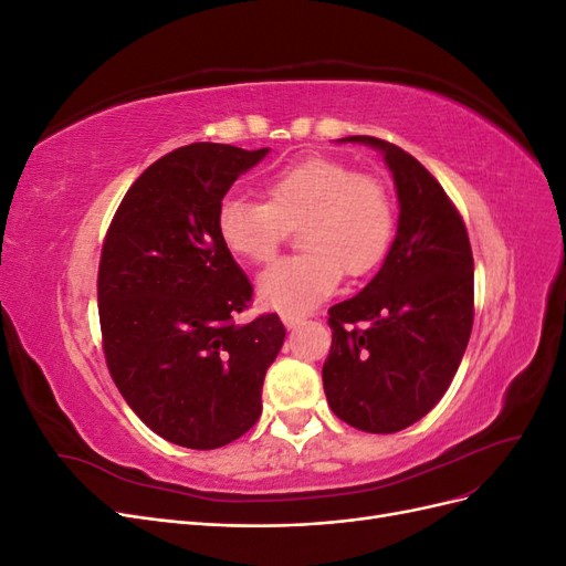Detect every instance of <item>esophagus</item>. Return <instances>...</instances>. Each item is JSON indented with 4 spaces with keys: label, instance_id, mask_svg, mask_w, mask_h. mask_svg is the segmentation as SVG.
I'll return each mask as SVG.
<instances>
[{
    "label": "esophagus",
    "instance_id": "esophagus-1",
    "mask_svg": "<svg viewBox=\"0 0 566 566\" xmlns=\"http://www.w3.org/2000/svg\"><path fill=\"white\" fill-rule=\"evenodd\" d=\"M281 318L285 323V328H297V325L302 323V316H295V314H283Z\"/></svg>",
    "mask_w": 566,
    "mask_h": 566
}]
</instances>
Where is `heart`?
I'll list each match as a JSON object with an SVG mask.
<instances>
[{"label": "heart", "mask_w": 566, "mask_h": 566, "mask_svg": "<svg viewBox=\"0 0 566 566\" xmlns=\"http://www.w3.org/2000/svg\"><path fill=\"white\" fill-rule=\"evenodd\" d=\"M264 196L221 200L217 233L238 260L269 264L290 229L300 227L302 252L273 264L260 279V297L273 310H312L337 287L342 271L358 279L385 260L397 212L378 177L314 156L269 177Z\"/></svg>", "instance_id": "obj_1"}]
</instances>
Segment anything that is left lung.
I'll return each instance as SVG.
<instances>
[{"label":"left lung","instance_id":"left-lung-1","mask_svg":"<svg viewBox=\"0 0 566 566\" xmlns=\"http://www.w3.org/2000/svg\"><path fill=\"white\" fill-rule=\"evenodd\" d=\"M342 142L385 153L401 212L382 269L328 310L323 389L339 420L391 434L430 413L453 380L474 321V260L458 208L410 153L375 136Z\"/></svg>","mask_w":566,"mask_h":566}]
</instances>
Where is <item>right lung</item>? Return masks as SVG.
Returning <instances> with one entry per match:
<instances>
[{"label":"right lung","mask_w":566,"mask_h":566,"mask_svg":"<svg viewBox=\"0 0 566 566\" xmlns=\"http://www.w3.org/2000/svg\"><path fill=\"white\" fill-rule=\"evenodd\" d=\"M269 148L191 144L136 179L98 262V321L115 387L153 432L210 451L262 416L266 368L285 328L279 314L238 325L252 285L217 233L231 184Z\"/></svg>","instance_id":"obj_1"}]
</instances>
